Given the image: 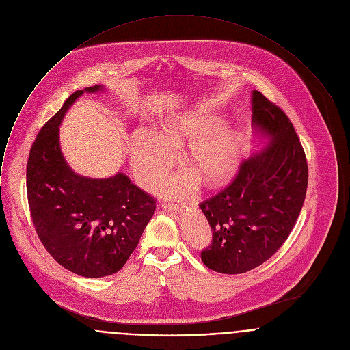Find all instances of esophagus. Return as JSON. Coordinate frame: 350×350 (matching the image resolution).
<instances>
[{
    "label": "esophagus",
    "mask_w": 350,
    "mask_h": 350,
    "mask_svg": "<svg viewBox=\"0 0 350 350\" xmlns=\"http://www.w3.org/2000/svg\"><path fill=\"white\" fill-rule=\"evenodd\" d=\"M161 208L164 209V211H167V212H171V213H179V212H182V206L180 205H178V204H163L161 205Z\"/></svg>",
    "instance_id": "obj_1"
}]
</instances>
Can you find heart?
<instances>
[{"label": "heart", "mask_w": 350, "mask_h": 350, "mask_svg": "<svg viewBox=\"0 0 350 350\" xmlns=\"http://www.w3.org/2000/svg\"><path fill=\"white\" fill-rule=\"evenodd\" d=\"M185 146L182 159L205 183L215 185L228 178L240 159L241 138L230 123L200 111H186L168 118L159 133L137 129L130 137V163L142 185L161 179L175 161V152ZM193 172L182 171L171 176L163 190L180 196L196 187Z\"/></svg>", "instance_id": "b5f03b06"}]
</instances>
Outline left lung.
Masks as SVG:
<instances>
[{"label":"left lung","mask_w":350,"mask_h":350,"mask_svg":"<svg viewBox=\"0 0 350 350\" xmlns=\"http://www.w3.org/2000/svg\"><path fill=\"white\" fill-rule=\"evenodd\" d=\"M251 109L252 127L266 146L241 163L228 187L200 205L213 231L202 262L223 274L252 270L278 251L307 191V160L289 118L258 91Z\"/></svg>","instance_id":"8db88e82"}]
</instances>
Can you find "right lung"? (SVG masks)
I'll use <instances>...</instances> for the list:
<instances>
[{
	"label": "right lung",
	"mask_w": 350,
	"mask_h": 350,
	"mask_svg": "<svg viewBox=\"0 0 350 350\" xmlns=\"http://www.w3.org/2000/svg\"><path fill=\"white\" fill-rule=\"evenodd\" d=\"M95 85L72 94L33 141L27 163V196L36 233L65 269L99 278L119 271L150 221L156 201L123 174L88 178L66 163L59 126L73 103Z\"/></svg>",
	"instance_id": "1"
}]
</instances>
